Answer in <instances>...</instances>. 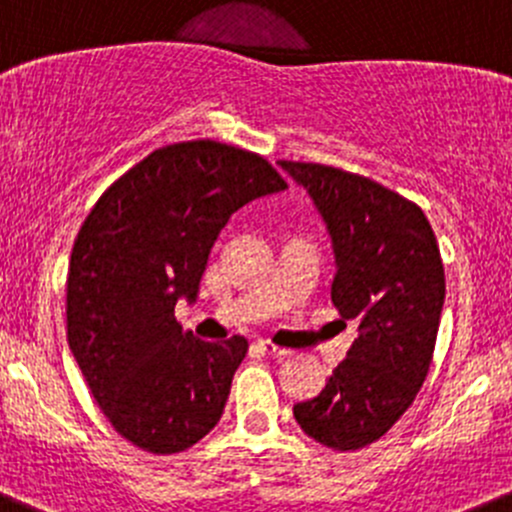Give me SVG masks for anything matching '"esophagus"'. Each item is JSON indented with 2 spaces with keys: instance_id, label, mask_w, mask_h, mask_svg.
<instances>
[{
  "instance_id": "obj_1",
  "label": "esophagus",
  "mask_w": 512,
  "mask_h": 512,
  "mask_svg": "<svg viewBox=\"0 0 512 512\" xmlns=\"http://www.w3.org/2000/svg\"><path fill=\"white\" fill-rule=\"evenodd\" d=\"M257 347H260V350L265 352V355L275 357V360H285V357H290V355H292V352L287 350V347H277V345H272L270 340H260V342H257Z\"/></svg>"
}]
</instances>
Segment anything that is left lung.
I'll return each instance as SVG.
<instances>
[{
  "label": "left lung",
  "mask_w": 512,
  "mask_h": 512,
  "mask_svg": "<svg viewBox=\"0 0 512 512\" xmlns=\"http://www.w3.org/2000/svg\"><path fill=\"white\" fill-rule=\"evenodd\" d=\"M277 165L325 222L332 302L357 325L325 390L292 413L317 443L360 450L398 423L428 375L445 302L438 242L423 210L388 187L312 162Z\"/></svg>",
  "instance_id": "obj_1"
}]
</instances>
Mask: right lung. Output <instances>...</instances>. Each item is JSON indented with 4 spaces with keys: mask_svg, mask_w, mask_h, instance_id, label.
Returning <instances> with one entry per match:
<instances>
[{
    "mask_svg": "<svg viewBox=\"0 0 512 512\" xmlns=\"http://www.w3.org/2000/svg\"><path fill=\"white\" fill-rule=\"evenodd\" d=\"M285 187L252 152L180 142L119 177L84 220L67 277L69 350L102 413L137 448L180 453L220 423L247 340H197L175 305L197 300L227 220Z\"/></svg>",
    "mask_w": 512,
    "mask_h": 512,
    "instance_id": "1",
    "label": "right lung"
}]
</instances>
